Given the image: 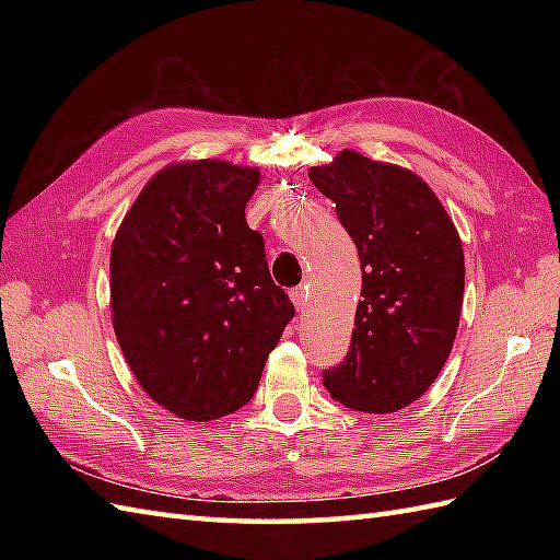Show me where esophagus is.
Returning a JSON list of instances; mask_svg holds the SVG:
<instances>
[{
    "label": "esophagus",
    "mask_w": 560,
    "mask_h": 560,
    "mask_svg": "<svg viewBox=\"0 0 560 560\" xmlns=\"http://www.w3.org/2000/svg\"><path fill=\"white\" fill-rule=\"evenodd\" d=\"M291 301H293L295 307H299L301 313H305V307H307V289L305 287H295L291 291Z\"/></svg>",
    "instance_id": "esophagus-1"
}]
</instances>
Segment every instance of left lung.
Returning a JSON list of instances; mask_svg holds the SVG:
<instances>
[{
  "instance_id": "1",
  "label": "left lung",
  "mask_w": 560,
  "mask_h": 560,
  "mask_svg": "<svg viewBox=\"0 0 560 560\" xmlns=\"http://www.w3.org/2000/svg\"><path fill=\"white\" fill-rule=\"evenodd\" d=\"M307 175L337 205L363 271L349 353L323 383L355 411L404 409L433 385L457 335L464 255L455 223L421 177L355 151Z\"/></svg>"
}]
</instances>
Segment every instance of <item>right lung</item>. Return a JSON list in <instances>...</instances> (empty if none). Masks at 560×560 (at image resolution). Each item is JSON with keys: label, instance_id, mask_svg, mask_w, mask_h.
Here are the masks:
<instances>
[{"label": "right lung", "instance_id": "1", "mask_svg": "<svg viewBox=\"0 0 560 560\" xmlns=\"http://www.w3.org/2000/svg\"><path fill=\"white\" fill-rule=\"evenodd\" d=\"M259 171L171 165L141 189L110 253L113 325L139 385L187 421L253 399L295 315L245 221Z\"/></svg>", "mask_w": 560, "mask_h": 560}]
</instances>
